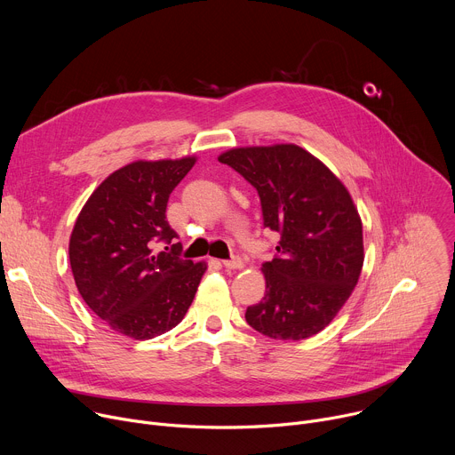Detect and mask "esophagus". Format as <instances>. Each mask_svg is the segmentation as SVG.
<instances>
[{"mask_svg":"<svg viewBox=\"0 0 455 455\" xmlns=\"http://www.w3.org/2000/svg\"><path fill=\"white\" fill-rule=\"evenodd\" d=\"M223 267L227 270H241L244 265L241 261V257H232V259H228V261H223Z\"/></svg>","mask_w":455,"mask_h":455,"instance_id":"obj_1","label":"esophagus"}]
</instances>
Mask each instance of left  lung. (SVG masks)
Wrapping results in <instances>:
<instances>
[{"label": "left lung", "mask_w": 455, "mask_h": 455, "mask_svg": "<svg viewBox=\"0 0 455 455\" xmlns=\"http://www.w3.org/2000/svg\"><path fill=\"white\" fill-rule=\"evenodd\" d=\"M259 192L265 227L281 232L261 272L267 293L246 309L270 339L320 333L351 297L363 267L362 220L346 185L295 144L234 148L218 156Z\"/></svg>", "instance_id": "1"}]
</instances>
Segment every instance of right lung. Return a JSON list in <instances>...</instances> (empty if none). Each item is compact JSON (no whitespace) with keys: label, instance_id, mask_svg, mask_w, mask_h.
<instances>
[{"label":"right lung","instance_id":"obj_1","mask_svg":"<svg viewBox=\"0 0 455 455\" xmlns=\"http://www.w3.org/2000/svg\"><path fill=\"white\" fill-rule=\"evenodd\" d=\"M137 160L111 172L81 209L70 235V267L90 309L129 339L149 340L183 320L207 263L180 259L178 234L165 220L171 192L196 164Z\"/></svg>","mask_w":455,"mask_h":455}]
</instances>
